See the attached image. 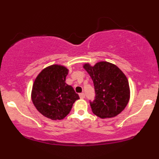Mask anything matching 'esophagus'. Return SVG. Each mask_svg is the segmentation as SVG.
<instances>
[{
    "instance_id": "34e87169",
    "label": "esophagus",
    "mask_w": 159,
    "mask_h": 159,
    "mask_svg": "<svg viewBox=\"0 0 159 159\" xmlns=\"http://www.w3.org/2000/svg\"><path fill=\"white\" fill-rule=\"evenodd\" d=\"M79 96L81 98H85V94L84 93H81L79 94Z\"/></svg>"
}]
</instances>
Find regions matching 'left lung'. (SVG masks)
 <instances>
[{"label":"left lung","instance_id":"8db88e82","mask_svg":"<svg viewBox=\"0 0 159 159\" xmlns=\"http://www.w3.org/2000/svg\"><path fill=\"white\" fill-rule=\"evenodd\" d=\"M93 81L96 96L90 102L93 113L98 117L117 116L126 107L130 98L126 76L116 65L102 61L91 66L84 65Z\"/></svg>","mask_w":159,"mask_h":159}]
</instances>
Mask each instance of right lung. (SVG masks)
<instances>
[{
	"instance_id": "1",
	"label": "right lung",
	"mask_w": 159,
	"mask_h": 159,
	"mask_svg": "<svg viewBox=\"0 0 159 159\" xmlns=\"http://www.w3.org/2000/svg\"><path fill=\"white\" fill-rule=\"evenodd\" d=\"M69 70L61 65L43 69L34 81L31 98L40 114L53 120L66 117L79 96L66 83Z\"/></svg>"
}]
</instances>
